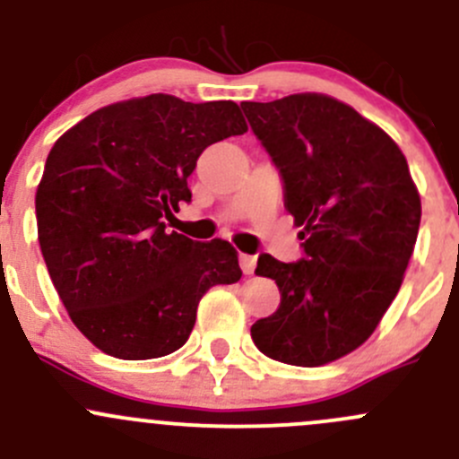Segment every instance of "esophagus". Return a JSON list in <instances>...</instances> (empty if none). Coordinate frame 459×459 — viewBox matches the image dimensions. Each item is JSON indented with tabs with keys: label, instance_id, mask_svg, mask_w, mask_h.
I'll list each match as a JSON object with an SVG mask.
<instances>
[{
	"label": "esophagus",
	"instance_id": "1",
	"mask_svg": "<svg viewBox=\"0 0 459 459\" xmlns=\"http://www.w3.org/2000/svg\"><path fill=\"white\" fill-rule=\"evenodd\" d=\"M239 266H242L244 275H253V271H255V257L242 253V255H239Z\"/></svg>",
	"mask_w": 459,
	"mask_h": 459
}]
</instances>
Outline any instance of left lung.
<instances>
[{
	"label": "left lung",
	"mask_w": 459,
	"mask_h": 459,
	"mask_svg": "<svg viewBox=\"0 0 459 459\" xmlns=\"http://www.w3.org/2000/svg\"><path fill=\"white\" fill-rule=\"evenodd\" d=\"M302 226L304 257H257L275 280L280 308L251 337L264 355L322 367L371 337L402 286L422 217L418 188L397 143L358 110L316 92L242 101Z\"/></svg>",
	"instance_id": "obj_1"
}]
</instances>
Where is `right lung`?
<instances>
[{
	"label": "right lung",
	"mask_w": 459,
	"mask_h": 459,
	"mask_svg": "<svg viewBox=\"0 0 459 459\" xmlns=\"http://www.w3.org/2000/svg\"><path fill=\"white\" fill-rule=\"evenodd\" d=\"M248 131L235 101L148 95L95 110L55 142L35 195L37 235L73 324L119 359L182 349L197 304L242 277L224 239L169 233L211 143Z\"/></svg>",
	"instance_id": "right-lung-1"
}]
</instances>
